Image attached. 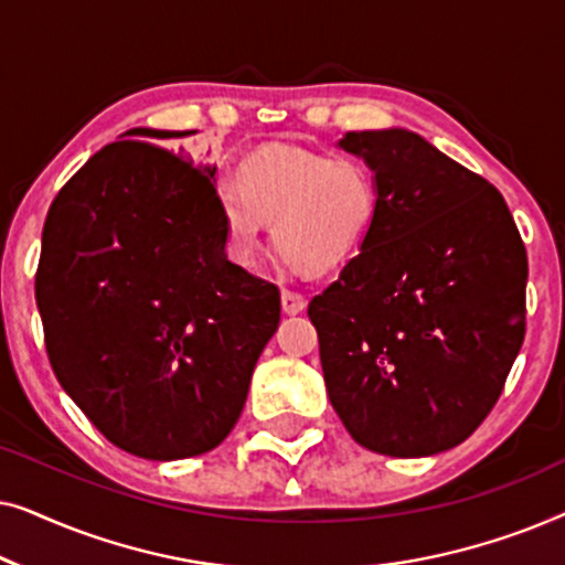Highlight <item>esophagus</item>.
Instances as JSON below:
<instances>
[{
    "mask_svg": "<svg viewBox=\"0 0 565 565\" xmlns=\"http://www.w3.org/2000/svg\"><path fill=\"white\" fill-rule=\"evenodd\" d=\"M282 311L288 316H296L300 311H306V298L300 296V292H292V290H282Z\"/></svg>",
    "mask_w": 565,
    "mask_h": 565,
    "instance_id": "1",
    "label": "esophagus"
}]
</instances>
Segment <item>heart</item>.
<instances>
[{
  "label": "heart",
  "instance_id": "obj_1",
  "mask_svg": "<svg viewBox=\"0 0 565 565\" xmlns=\"http://www.w3.org/2000/svg\"><path fill=\"white\" fill-rule=\"evenodd\" d=\"M226 249L254 265L275 226V244L303 273L323 275L360 252L377 213L375 177L354 157L327 159L292 146H265L215 192Z\"/></svg>",
  "mask_w": 565,
  "mask_h": 565
}]
</instances>
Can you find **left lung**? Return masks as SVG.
I'll return each mask as SVG.
<instances>
[{
  "instance_id": "8db88e82",
  "label": "left lung",
  "mask_w": 565,
  "mask_h": 565,
  "mask_svg": "<svg viewBox=\"0 0 565 565\" xmlns=\"http://www.w3.org/2000/svg\"><path fill=\"white\" fill-rule=\"evenodd\" d=\"M370 167L373 228L308 303L329 401L391 458L460 445L501 396L524 339L527 254L501 192L406 128L337 141Z\"/></svg>"
}]
</instances>
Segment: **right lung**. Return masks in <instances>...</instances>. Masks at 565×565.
<instances>
[{
	"instance_id": "add662e5",
	"label": "right lung",
	"mask_w": 565,
	"mask_h": 565,
	"mask_svg": "<svg viewBox=\"0 0 565 565\" xmlns=\"http://www.w3.org/2000/svg\"><path fill=\"white\" fill-rule=\"evenodd\" d=\"M134 128L45 215L35 300L61 388L120 450L182 460L218 447L280 323V290L226 257L215 169Z\"/></svg>"
}]
</instances>
